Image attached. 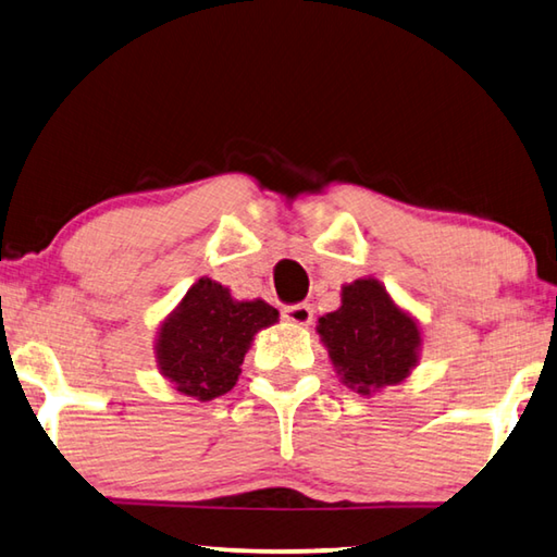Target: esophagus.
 I'll list each match as a JSON object with an SVG mask.
<instances>
[{
	"mask_svg": "<svg viewBox=\"0 0 557 557\" xmlns=\"http://www.w3.org/2000/svg\"><path fill=\"white\" fill-rule=\"evenodd\" d=\"M281 313H284V320H288V323H294V325H310V320H313V308H310L308 304L286 306Z\"/></svg>",
	"mask_w": 557,
	"mask_h": 557,
	"instance_id": "34e87169",
	"label": "esophagus"
}]
</instances>
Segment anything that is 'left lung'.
I'll return each mask as SVG.
<instances>
[{
    "label": "left lung",
    "mask_w": 557,
    "mask_h": 557,
    "mask_svg": "<svg viewBox=\"0 0 557 557\" xmlns=\"http://www.w3.org/2000/svg\"><path fill=\"white\" fill-rule=\"evenodd\" d=\"M318 335L339 379L362 396L401 384L423 343L416 320L376 278L343 286V306L318 320Z\"/></svg>",
    "instance_id": "obj_1"
}]
</instances>
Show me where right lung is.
<instances>
[{
  "label": "right lung",
  "instance_id": "1",
  "mask_svg": "<svg viewBox=\"0 0 557 557\" xmlns=\"http://www.w3.org/2000/svg\"><path fill=\"white\" fill-rule=\"evenodd\" d=\"M273 323H278L273 306L259 298L234 300L230 288L200 278L159 327V372L175 392L212 401L232 392L253 335Z\"/></svg>",
  "mask_w": 557,
  "mask_h": 557
}]
</instances>
